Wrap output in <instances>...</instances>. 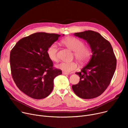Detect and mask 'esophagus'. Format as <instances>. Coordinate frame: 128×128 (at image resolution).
<instances>
[{"instance_id":"obj_1","label":"esophagus","mask_w":128,"mask_h":128,"mask_svg":"<svg viewBox=\"0 0 128 128\" xmlns=\"http://www.w3.org/2000/svg\"><path fill=\"white\" fill-rule=\"evenodd\" d=\"M62 74L64 75H68L70 74L69 73H67V72H62Z\"/></svg>"}]
</instances>
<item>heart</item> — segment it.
Instances as JSON below:
<instances>
[{"mask_svg":"<svg viewBox=\"0 0 128 128\" xmlns=\"http://www.w3.org/2000/svg\"><path fill=\"white\" fill-rule=\"evenodd\" d=\"M61 43L68 49L74 51L75 58L82 66L87 64L92 57L91 49L84 46L83 41L74 37H68L61 41ZM47 54L50 60L57 62L59 60L58 50L57 46L53 44L47 49ZM59 69L67 72H71L78 67V64L76 61L66 62L62 61L57 65Z\"/></svg>","mask_w":128,"mask_h":128,"instance_id":"heart-1","label":"heart"}]
</instances>
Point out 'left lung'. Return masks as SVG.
Segmentation results:
<instances>
[{"label":"left lung","instance_id":"left-lung-1","mask_svg":"<svg viewBox=\"0 0 128 128\" xmlns=\"http://www.w3.org/2000/svg\"><path fill=\"white\" fill-rule=\"evenodd\" d=\"M74 35L90 44L92 56L88 64L81 72L79 82L72 86L75 94L89 99L100 96L108 88L114 74L116 59L111 44L98 32L87 30Z\"/></svg>","mask_w":128,"mask_h":128}]
</instances>
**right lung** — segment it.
Returning <instances> with one entry per match:
<instances>
[{"instance_id":"obj_1","label":"right lung","mask_w":128,"mask_h":128,"mask_svg":"<svg viewBox=\"0 0 128 128\" xmlns=\"http://www.w3.org/2000/svg\"><path fill=\"white\" fill-rule=\"evenodd\" d=\"M60 34L37 32L19 40L12 49L10 63L12 79L19 89L36 99L52 92L54 79L62 71L54 67L47 54Z\"/></svg>"}]
</instances>
